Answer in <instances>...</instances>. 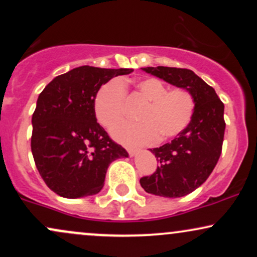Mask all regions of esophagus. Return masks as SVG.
<instances>
[{
	"label": "esophagus",
	"instance_id": "34e87169",
	"mask_svg": "<svg viewBox=\"0 0 257 257\" xmlns=\"http://www.w3.org/2000/svg\"><path fill=\"white\" fill-rule=\"evenodd\" d=\"M126 151H128L129 156H131V157H133V156H135L138 153V150L132 149V147H126Z\"/></svg>",
	"mask_w": 257,
	"mask_h": 257
}]
</instances>
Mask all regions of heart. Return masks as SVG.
Returning <instances> with one entry per match:
<instances>
[{
    "mask_svg": "<svg viewBox=\"0 0 257 257\" xmlns=\"http://www.w3.org/2000/svg\"><path fill=\"white\" fill-rule=\"evenodd\" d=\"M135 89L147 104L139 114V123H122L112 131V137L129 145H150L178 137L193 118L196 101L184 88L168 90L157 78H141ZM125 88L118 78L106 82L96 91L94 112L102 125L111 129L118 124L124 114Z\"/></svg>",
    "mask_w": 257,
    "mask_h": 257,
    "instance_id": "1",
    "label": "heart"
}]
</instances>
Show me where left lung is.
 <instances>
[{
    "instance_id": "obj_1",
    "label": "left lung",
    "mask_w": 257,
    "mask_h": 257,
    "mask_svg": "<svg viewBox=\"0 0 257 257\" xmlns=\"http://www.w3.org/2000/svg\"><path fill=\"white\" fill-rule=\"evenodd\" d=\"M144 71L175 87L184 88L196 101L193 118L172 143L150 150L158 167L151 176L140 179L141 187L155 196L178 198L193 192L206 179L219 161L225 135V106L215 93L193 71L157 66Z\"/></svg>"
}]
</instances>
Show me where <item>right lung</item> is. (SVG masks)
<instances>
[{
  "label": "right lung",
  "mask_w": 257,
  "mask_h": 257,
  "mask_svg": "<svg viewBox=\"0 0 257 257\" xmlns=\"http://www.w3.org/2000/svg\"><path fill=\"white\" fill-rule=\"evenodd\" d=\"M132 69L76 67L57 76L38 95L31 151L46 185L64 198L99 193L111 162L128 157L96 122V91Z\"/></svg>",
  "instance_id": "1"
}]
</instances>
